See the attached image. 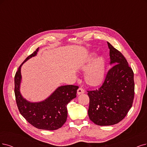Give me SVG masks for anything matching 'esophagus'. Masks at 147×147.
Listing matches in <instances>:
<instances>
[{
    "mask_svg": "<svg viewBox=\"0 0 147 147\" xmlns=\"http://www.w3.org/2000/svg\"><path fill=\"white\" fill-rule=\"evenodd\" d=\"M85 93V90L82 88H79L78 90V91H77V93H78V95H80L81 94H83Z\"/></svg>",
    "mask_w": 147,
    "mask_h": 147,
    "instance_id": "esophagus-1",
    "label": "esophagus"
}]
</instances>
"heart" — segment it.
Returning <instances> with one entry per match:
<instances>
[{
    "label": "heart",
    "mask_w": 147,
    "mask_h": 147,
    "mask_svg": "<svg viewBox=\"0 0 147 147\" xmlns=\"http://www.w3.org/2000/svg\"><path fill=\"white\" fill-rule=\"evenodd\" d=\"M107 62L104 57L96 58L94 53L90 54L85 63L81 67V70L85 72L84 80L91 87L100 85L104 81L106 73Z\"/></svg>",
    "instance_id": "1"
}]
</instances>
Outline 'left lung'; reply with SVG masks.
I'll return each instance as SVG.
<instances>
[{
  "label": "left lung",
  "mask_w": 147,
  "mask_h": 147,
  "mask_svg": "<svg viewBox=\"0 0 147 147\" xmlns=\"http://www.w3.org/2000/svg\"><path fill=\"white\" fill-rule=\"evenodd\" d=\"M110 64L104 84L88 91L90 119L100 126L113 125L121 122L132 107L134 96V73L122 54L107 42Z\"/></svg>",
  "instance_id": "obj_1"
}]
</instances>
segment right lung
Wrapping results in <instances>:
<instances>
[{"instance_id": "obj_1", "label": "right lung", "mask_w": 147, "mask_h": 147, "mask_svg": "<svg viewBox=\"0 0 147 147\" xmlns=\"http://www.w3.org/2000/svg\"><path fill=\"white\" fill-rule=\"evenodd\" d=\"M39 48L20 65L14 77V93L18 109L22 116L34 127L45 130H55L62 127L68 116L67 104L76 97L79 86H59L44 100L31 102L22 96L20 86L22 80L21 67L30 58L37 55Z\"/></svg>"}]
</instances>
